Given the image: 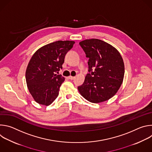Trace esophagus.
<instances>
[{
    "label": "esophagus",
    "mask_w": 152,
    "mask_h": 152,
    "mask_svg": "<svg viewBox=\"0 0 152 152\" xmlns=\"http://www.w3.org/2000/svg\"><path fill=\"white\" fill-rule=\"evenodd\" d=\"M68 78H69V79L73 80V79L75 78V76H69V77H68Z\"/></svg>",
    "instance_id": "obj_1"
}]
</instances>
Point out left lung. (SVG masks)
Masks as SVG:
<instances>
[{
  "label": "left lung",
  "mask_w": 152,
  "mask_h": 152,
  "mask_svg": "<svg viewBox=\"0 0 152 152\" xmlns=\"http://www.w3.org/2000/svg\"><path fill=\"white\" fill-rule=\"evenodd\" d=\"M79 45L89 58L90 72L78 86L79 93L94 103L110 99L120 89L124 79V64L120 52L107 42L96 38L82 41Z\"/></svg>",
  "instance_id": "obj_1"
}]
</instances>
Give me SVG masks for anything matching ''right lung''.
<instances>
[{"label": "right lung", "instance_id": "obj_1", "mask_svg": "<svg viewBox=\"0 0 152 152\" xmlns=\"http://www.w3.org/2000/svg\"><path fill=\"white\" fill-rule=\"evenodd\" d=\"M73 41H57L38 49L31 57L26 70L28 88L34 100L50 105L58 96L64 77L57 75Z\"/></svg>", "mask_w": 152, "mask_h": 152}]
</instances>
